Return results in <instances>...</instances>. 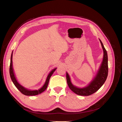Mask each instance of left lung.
<instances>
[{"instance_id":"left-lung-1","label":"left lung","mask_w":122,"mask_h":122,"mask_svg":"<svg viewBox=\"0 0 122 122\" xmlns=\"http://www.w3.org/2000/svg\"><path fill=\"white\" fill-rule=\"evenodd\" d=\"M100 41L103 52H104L103 61L96 77L87 86L80 88L74 86L71 82L68 74L67 73L66 74V78H67V81L69 88L74 93L77 95L80 96H90L95 93L103 86L107 77L108 72L107 53L100 40Z\"/></svg>"}]
</instances>
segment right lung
<instances>
[{
    "instance_id": "right-lung-1",
    "label": "right lung",
    "mask_w": 122,
    "mask_h": 122,
    "mask_svg": "<svg viewBox=\"0 0 122 122\" xmlns=\"http://www.w3.org/2000/svg\"><path fill=\"white\" fill-rule=\"evenodd\" d=\"M12 56H13V52L12 53V55H11V57H10V74L11 79H12L13 83L14 84L15 86L18 88V89L19 90V91L21 92V93L22 94H23V95H26V96H35V95H38L39 94L42 93V92H43L44 91H45L48 85L50 77L51 76H52V74L55 71V70L56 69V68H55L54 69L52 70V71H51L50 73L49 74V75H48L47 79L46 80V82L42 88H41L39 90L29 91L26 89L25 88H24L22 86H21V85L17 82L13 71V66H12Z\"/></svg>"
}]
</instances>
